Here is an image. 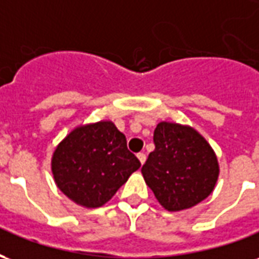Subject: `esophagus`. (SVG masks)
Segmentation results:
<instances>
[{"label": "esophagus", "mask_w": 259, "mask_h": 259, "mask_svg": "<svg viewBox=\"0 0 259 259\" xmlns=\"http://www.w3.org/2000/svg\"><path fill=\"white\" fill-rule=\"evenodd\" d=\"M137 158H139V161H140L141 163L146 162L147 157H146V154H144V152H140V154H137Z\"/></svg>", "instance_id": "1"}]
</instances>
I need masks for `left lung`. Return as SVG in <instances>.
<instances>
[{
    "label": "left lung",
    "instance_id": "8db88e82",
    "mask_svg": "<svg viewBox=\"0 0 259 259\" xmlns=\"http://www.w3.org/2000/svg\"><path fill=\"white\" fill-rule=\"evenodd\" d=\"M155 150L141 168L147 186L169 212L190 209L211 194L219 162L211 144L189 124L159 122Z\"/></svg>",
    "mask_w": 259,
    "mask_h": 259
}]
</instances>
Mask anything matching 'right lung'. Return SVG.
Returning a JSON list of instances; mask_svg holds the SVG:
<instances>
[{
  "instance_id": "1",
  "label": "right lung",
  "mask_w": 259,
  "mask_h": 259,
  "mask_svg": "<svg viewBox=\"0 0 259 259\" xmlns=\"http://www.w3.org/2000/svg\"><path fill=\"white\" fill-rule=\"evenodd\" d=\"M140 166L111 120L73 127L51 157L57 187L74 204L90 209L105 205Z\"/></svg>"
}]
</instances>
